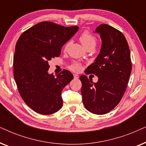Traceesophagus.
Instances as JSON below:
<instances>
[{
  "label": "esophagus",
  "instance_id": "esophagus-1",
  "mask_svg": "<svg viewBox=\"0 0 146 146\" xmlns=\"http://www.w3.org/2000/svg\"><path fill=\"white\" fill-rule=\"evenodd\" d=\"M74 78L75 79H78L79 78V76L78 74H74Z\"/></svg>",
  "mask_w": 146,
  "mask_h": 146
}]
</instances>
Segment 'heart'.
Listing matches in <instances>:
<instances>
[{
	"label": "heart",
	"mask_w": 146,
	"mask_h": 146,
	"mask_svg": "<svg viewBox=\"0 0 146 146\" xmlns=\"http://www.w3.org/2000/svg\"><path fill=\"white\" fill-rule=\"evenodd\" d=\"M80 40L82 44L86 48L88 47L89 46H95L97 41L96 38L94 36L92 35L88 31H84L83 33L81 34V35L80 36ZM70 44V42H67L65 44L64 48L65 51L68 49ZM70 68L74 72H79L81 70L82 66L78 62H74L70 66Z\"/></svg>",
	"instance_id": "1"
}]
</instances>
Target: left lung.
Returning <instances> with one entry per match:
<instances>
[{"instance_id": "obj_1", "label": "left lung", "mask_w": 146, "mask_h": 146, "mask_svg": "<svg viewBox=\"0 0 146 146\" xmlns=\"http://www.w3.org/2000/svg\"><path fill=\"white\" fill-rule=\"evenodd\" d=\"M102 48L95 62L87 68L86 74L97 76L93 83L86 75L80 77L83 104L97 115L108 113L118 104L124 94L131 71L130 51L124 35L106 24L98 26Z\"/></svg>"}]
</instances>
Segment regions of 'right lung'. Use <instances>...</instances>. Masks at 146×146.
Returning a JSON list of instances; mask_svg holds the SVG:
<instances>
[{
    "mask_svg": "<svg viewBox=\"0 0 146 146\" xmlns=\"http://www.w3.org/2000/svg\"><path fill=\"white\" fill-rule=\"evenodd\" d=\"M78 30L52 22L38 23L21 35L14 55V78L24 102L42 115L56 112L62 106L61 93L74 76L63 70L56 76L48 74L49 62L59 57L61 48Z\"/></svg>",
    "mask_w": 146,
    "mask_h": 146,
    "instance_id": "1",
    "label": "right lung"
}]
</instances>
